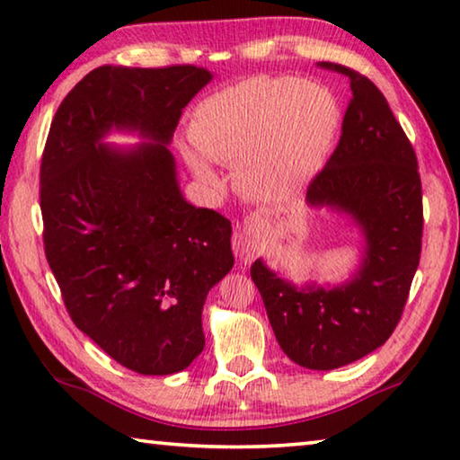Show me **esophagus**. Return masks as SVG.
Here are the masks:
<instances>
[{"instance_id": "esophagus-1", "label": "esophagus", "mask_w": 460, "mask_h": 460, "mask_svg": "<svg viewBox=\"0 0 460 460\" xmlns=\"http://www.w3.org/2000/svg\"><path fill=\"white\" fill-rule=\"evenodd\" d=\"M261 224V217L259 214H252L251 217H246V226H244V234L240 236L238 240V246H236V252L240 254V257L244 259H251L254 254V228ZM236 244V243H234Z\"/></svg>"}]
</instances>
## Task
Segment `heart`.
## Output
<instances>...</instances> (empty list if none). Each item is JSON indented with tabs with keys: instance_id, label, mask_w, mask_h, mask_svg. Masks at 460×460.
I'll list each match as a JSON object with an SVG mask.
<instances>
[{
	"instance_id": "obj_1",
	"label": "heart",
	"mask_w": 460,
	"mask_h": 460,
	"mask_svg": "<svg viewBox=\"0 0 460 460\" xmlns=\"http://www.w3.org/2000/svg\"><path fill=\"white\" fill-rule=\"evenodd\" d=\"M338 126L341 108L322 83L252 77L198 105L191 140L209 161L240 164L238 183L252 198L283 199L320 171ZM187 161L199 179H216L198 153Z\"/></svg>"
}]
</instances>
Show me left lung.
Masks as SVG:
<instances>
[{
    "label": "left lung",
    "mask_w": 460,
    "mask_h": 460,
    "mask_svg": "<svg viewBox=\"0 0 460 460\" xmlns=\"http://www.w3.org/2000/svg\"><path fill=\"white\" fill-rule=\"evenodd\" d=\"M318 66L349 77L352 97L334 153L307 185V201L355 217L367 257L355 279L330 291H297L261 261L251 277L285 355L330 371L379 349L400 323L420 265L424 208L416 150L377 85L350 66Z\"/></svg>",
    "instance_id": "1"
}]
</instances>
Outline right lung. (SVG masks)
<instances>
[{
  "mask_svg": "<svg viewBox=\"0 0 460 460\" xmlns=\"http://www.w3.org/2000/svg\"><path fill=\"white\" fill-rule=\"evenodd\" d=\"M209 79L195 65L97 66L58 105L42 150V240L60 297L83 334L140 375L191 365L203 301L234 265L230 222L183 199L164 146ZM114 125L157 145L102 147Z\"/></svg>",
  "mask_w": 460,
  "mask_h": 460,
  "instance_id": "obj_1",
  "label": "right lung"
}]
</instances>
